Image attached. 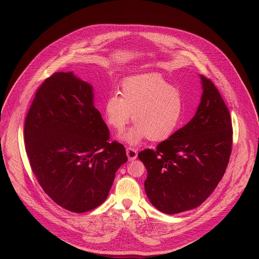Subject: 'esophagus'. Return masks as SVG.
Returning <instances> with one entry per match:
<instances>
[{"label": "esophagus", "instance_id": "esophagus-1", "mask_svg": "<svg viewBox=\"0 0 259 259\" xmlns=\"http://www.w3.org/2000/svg\"><path fill=\"white\" fill-rule=\"evenodd\" d=\"M126 153H127V157L130 161H133L137 158V151L135 149H132V147H127Z\"/></svg>", "mask_w": 259, "mask_h": 259}]
</instances>
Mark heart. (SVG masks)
<instances>
[{"label": "heart", "mask_w": 259, "mask_h": 259, "mask_svg": "<svg viewBox=\"0 0 259 259\" xmlns=\"http://www.w3.org/2000/svg\"><path fill=\"white\" fill-rule=\"evenodd\" d=\"M121 95L112 93L104 101L107 124L121 132L132 119L136 125L122 135L129 144L147 137L152 141L169 138L177 129L183 112L181 91L158 73H144L123 81Z\"/></svg>", "instance_id": "b5f03b06"}]
</instances>
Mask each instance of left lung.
<instances>
[{
    "label": "left lung",
    "instance_id": "obj_1",
    "mask_svg": "<svg viewBox=\"0 0 259 259\" xmlns=\"http://www.w3.org/2000/svg\"><path fill=\"white\" fill-rule=\"evenodd\" d=\"M203 94L195 117L157 150L138 154L147 170L144 189L160 211L176 214L200 206L223 178L232 153L229 108L213 82L201 75Z\"/></svg>",
    "mask_w": 259,
    "mask_h": 259
}]
</instances>
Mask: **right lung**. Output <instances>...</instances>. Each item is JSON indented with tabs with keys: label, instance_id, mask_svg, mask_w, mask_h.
I'll use <instances>...</instances> for the list:
<instances>
[{
	"label": "right lung",
	"instance_id": "1",
	"mask_svg": "<svg viewBox=\"0 0 259 259\" xmlns=\"http://www.w3.org/2000/svg\"><path fill=\"white\" fill-rule=\"evenodd\" d=\"M25 151L44 192L76 213L95 209L107 198L120 166L123 144L93 104L92 86L70 72H54L36 90L24 122Z\"/></svg>",
	"mask_w": 259,
	"mask_h": 259
}]
</instances>
